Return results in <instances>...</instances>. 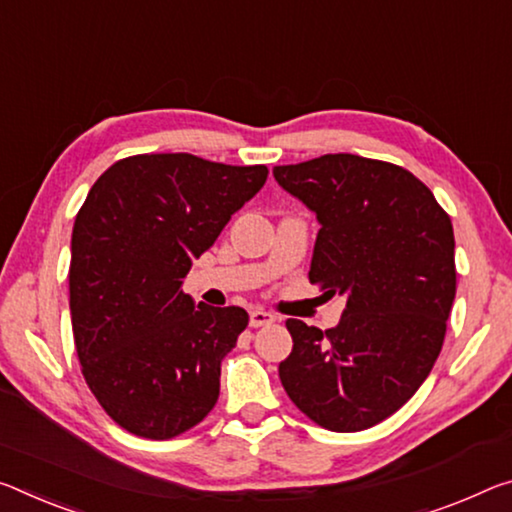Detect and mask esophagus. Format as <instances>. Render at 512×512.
I'll return each instance as SVG.
<instances>
[{"label": "esophagus", "mask_w": 512, "mask_h": 512, "mask_svg": "<svg viewBox=\"0 0 512 512\" xmlns=\"http://www.w3.org/2000/svg\"><path fill=\"white\" fill-rule=\"evenodd\" d=\"M273 321H275V316L271 312H264V310L250 312V326H253V328L269 326V323H273Z\"/></svg>", "instance_id": "obj_1"}]
</instances>
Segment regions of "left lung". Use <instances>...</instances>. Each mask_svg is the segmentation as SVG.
<instances>
[{
    "label": "left lung",
    "mask_w": 512,
    "mask_h": 512,
    "mask_svg": "<svg viewBox=\"0 0 512 512\" xmlns=\"http://www.w3.org/2000/svg\"><path fill=\"white\" fill-rule=\"evenodd\" d=\"M273 177L321 225L310 282L346 298L337 328L287 321L282 387L328 431H364L417 392L442 351L456 298L451 218L408 170L358 154L275 166Z\"/></svg>",
    "instance_id": "obj_1"
}]
</instances>
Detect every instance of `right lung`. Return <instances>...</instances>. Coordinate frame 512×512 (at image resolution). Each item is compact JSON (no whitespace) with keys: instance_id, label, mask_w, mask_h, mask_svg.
<instances>
[{"instance_id":"obj_1","label":"right lung","mask_w":512,"mask_h":512,"mask_svg":"<svg viewBox=\"0 0 512 512\" xmlns=\"http://www.w3.org/2000/svg\"><path fill=\"white\" fill-rule=\"evenodd\" d=\"M266 175L186 152L136 154L88 191L72 227V332L88 387L125 431L168 440L216 405L221 360L248 312L196 303L182 285Z\"/></svg>"}]
</instances>
